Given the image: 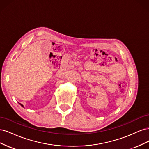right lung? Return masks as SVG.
I'll use <instances>...</instances> for the list:
<instances>
[{
	"instance_id": "right-lung-1",
	"label": "right lung",
	"mask_w": 149,
	"mask_h": 149,
	"mask_svg": "<svg viewBox=\"0 0 149 149\" xmlns=\"http://www.w3.org/2000/svg\"><path fill=\"white\" fill-rule=\"evenodd\" d=\"M20 104V106H22V107H24V105L23 104H22L21 103H19Z\"/></svg>"
}]
</instances>
